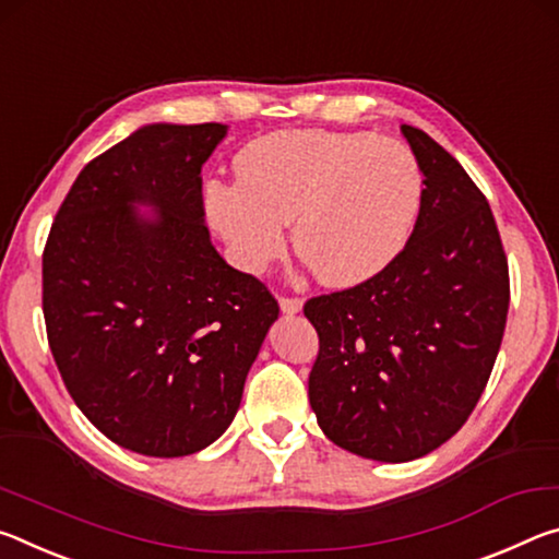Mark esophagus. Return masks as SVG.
Here are the masks:
<instances>
[{
    "label": "esophagus",
    "instance_id": "esophagus-1",
    "mask_svg": "<svg viewBox=\"0 0 559 559\" xmlns=\"http://www.w3.org/2000/svg\"><path fill=\"white\" fill-rule=\"evenodd\" d=\"M280 309L285 314H297L301 309V299L299 297H280Z\"/></svg>",
    "mask_w": 559,
    "mask_h": 559
}]
</instances>
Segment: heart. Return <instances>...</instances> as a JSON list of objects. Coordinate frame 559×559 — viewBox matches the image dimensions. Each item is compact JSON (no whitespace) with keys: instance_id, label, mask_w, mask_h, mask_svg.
I'll return each mask as SVG.
<instances>
[{"instance_id":"obj_1","label":"heart","mask_w":559,"mask_h":559,"mask_svg":"<svg viewBox=\"0 0 559 559\" xmlns=\"http://www.w3.org/2000/svg\"><path fill=\"white\" fill-rule=\"evenodd\" d=\"M240 182H213L207 213L233 260L260 272L285 250L332 287L377 277L406 250L426 200V176L408 145L366 131H277L247 143Z\"/></svg>"}]
</instances>
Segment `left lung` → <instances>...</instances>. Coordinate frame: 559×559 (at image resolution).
<instances>
[{"instance_id":"obj_1","label":"left lung","mask_w":559,"mask_h":559,"mask_svg":"<svg viewBox=\"0 0 559 559\" xmlns=\"http://www.w3.org/2000/svg\"><path fill=\"white\" fill-rule=\"evenodd\" d=\"M426 200L406 250L361 285L307 299L319 334L309 404L329 441L406 463L473 414L510 305L508 258L486 195L451 153L401 126Z\"/></svg>"}]
</instances>
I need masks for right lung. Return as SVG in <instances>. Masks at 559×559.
<instances>
[{
    "mask_svg": "<svg viewBox=\"0 0 559 559\" xmlns=\"http://www.w3.org/2000/svg\"><path fill=\"white\" fill-rule=\"evenodd\" d=\"M225 133L139 128L86 163L44 247L41 307L63 386L106 438L155 459L225 433L280 314L210 242L200 170Z\"/></svg>",
    "mask_w": 559,
    "mask_h": 559,
    "instance_id": "add662e5",
    "label": "right lung"
}]
</instances>
